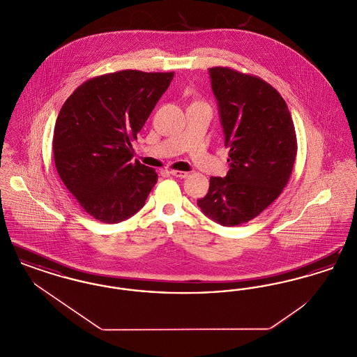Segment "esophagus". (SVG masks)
Wrapping results in <instances>:
<instances>
[{
    "mask_svg": "<svg viewBox=\"0 0 357 357\" xmlns=\"http://www.w3.org/2000/svg\"><path fill=\"white\" fill-rule=\"evenodd\" d=\"M171 175L172 176H175V178H181V179H183V178H187V172H185V171H179V170H171L170 171Z\"/></svg>",
    "mask_w": 357,
    "mask_h": 357,
    "instance_id": "esophagus-1",
    "label": "esophagus"
}]
</instances>
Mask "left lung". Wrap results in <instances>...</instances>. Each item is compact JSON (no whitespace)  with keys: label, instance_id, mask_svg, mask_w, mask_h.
<instances>
[{"label":"left lung","instance_id":"8db88e82","mask_svg":"<svg viewBox=\"0 0 357 357\" xmlns=\"http://www.w3.org/2000/svg\"><path fill=\"white\" fill-rule=\"evenodd\" d=\"M230 170L211 176L198 206L222 226L252 221L288 185L297 139L288 105L265 80L227 67L208 69Z\"/></svg>","mask_w":357,"mask_h":357}]
</instances>
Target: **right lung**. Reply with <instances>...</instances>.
I'll use <instances>...</instances> for the list:
<instances>
[{"instance_id":"add662e5","label":"right lung","mask_w":357,"mask_h":357,"mask_svg":"<svg viewBox=\"0 0 357 357\" xmlns=\"http://www.w3.org/2000/svg\"><path fill=\"white\" fill-rule=\"evenodd\" d=\"M174 72L126 69L86 80L63 104L54 124L57 172L77 204L104 223L137 213L158 181L132 162V144Z\"/></svg>"}]
</instances>
